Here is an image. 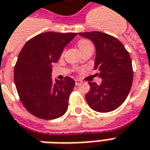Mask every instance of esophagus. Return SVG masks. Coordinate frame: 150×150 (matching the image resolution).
I'll return each instance as SVG.
<instances>
[{
	"mask_svg": "<svg viewBox=\"0 0 150 150\" xmlns=\"http://www.w3.org/2000/svg\"><path fill=\"white\" fill-rule=\"evenodd\" d=\"M81 83H82V81H81V80H78V79H76V80H75V84H76V85H80V84H81Z\"/></svg>",
	"mask_w": 150,
	"mask_h": 150,
	"instance_id": "esophagus-1",
	"label": "esophagus"
}]
</instances>
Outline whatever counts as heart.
Listing matches in <instances>:
<instances>
[{
    "label": "heart",
    "instance_id": "1",
    "mask_svg": "<svg viewBox=\"0 0 150 150\" xmlns=\"http://www.w3.org/2000/svg\"><path fill=\"white\" fill-rule=\"evenodd\" d=\"M91 45H91V42L87 40H80L77 42V46H78V48H79V49H80L81 51H83L84 49H87L88 47H90Z\"/></svg>",
    "mask_w": 150,
    "mask_h": 150
}]
</instances>
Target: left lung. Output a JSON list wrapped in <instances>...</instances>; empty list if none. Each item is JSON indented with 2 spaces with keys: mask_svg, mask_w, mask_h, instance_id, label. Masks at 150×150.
I'll use <instances>...</instances> for the list:
<instances>
[{
  "mask_svg": "<svg viewBox=\"0 0 150 150\" xmlns=\"http://www.w3.org/2000/svg\"><path fill=\"white\" fill-rule=\"evenodd\" d=\"M96 46L95 69L99 70L101 85L89 82L86 100L92 110L110 112L121 105L133 82V68L129 52L115 37L99 31L78 33ZM98 74V73H97Z\"/></svg>",
  "mask_w": 150,
  "mask_h": 150,
  "instance_id": "left-lung-1",
  "label": "left lung"
}]
</instances>
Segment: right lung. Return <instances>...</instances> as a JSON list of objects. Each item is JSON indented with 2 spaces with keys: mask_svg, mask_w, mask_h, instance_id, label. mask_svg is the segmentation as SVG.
Masks as SVG:
<instances>
[{
  "mask_svg": "<svg viewBox=\"0 0 150 150\" xmlns=\"http://www.w3.org/2000/svg\"><path fill=\"white\" fill-rule=\"evenodd\" d=\"M76 33L46 32L28 40L19 54L14 80L23 105L30 114L44 120L61 117L68 110V100L75 86L73 78L54 82L52 64Z\"/></svg>",
  "mask_w": 150,
  "mask_h": 150,
  "instance_id": "add662e5",
  "label": "right lung"
}]
</instances>
